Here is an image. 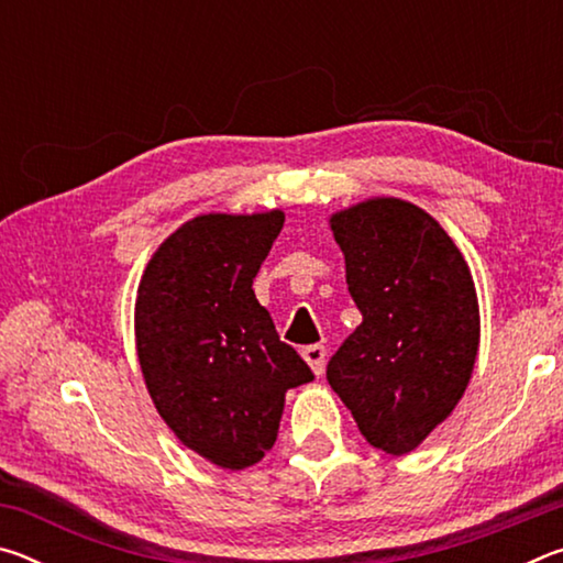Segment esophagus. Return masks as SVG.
Here are the masks:
<instances>
[{
    "label": "esophagus",
    "instance_id": "34e87169",
    "mask_svg": "<svg viewBox=\"0 0 563 563\" xmlns=\"http://www.w3.org/2000/svg\"><path fill=\"white\" fill-rule=\"evenodd\" d=\"M302 360L308 362L312 373H316V377H322V373H325V362H328V350L322 345H308L302 350Z\"/></svg>",
    "mask_w": 563,
    "mask_h": 563
}]
</instances>
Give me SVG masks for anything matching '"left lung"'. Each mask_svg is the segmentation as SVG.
I'll use <instances>...</instances> for the list:
<instances>
[{
	"mask_svg": "<svg viewBox=\"0 0 563 563\" xmlns=\"http://www.w3.org/2000/svg\"><path fill=\"white\" fill-rule=\"evenodd\" d=\"M362 322L328 362V383L365 440L409 454L460 405L479 350L472 271L437 218L395 196L330 218Z\"/></svg>",
	"mask_w": 563,
	"mask_h": 563,
	"instance_id": "left-lung-1",
	"label": "left lung"
}]
</instances>
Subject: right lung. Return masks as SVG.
<instances>
[{
  "mask_svg": "<svg viewBox=\"0 0 563 563\" xmlns=\"http://www.w3.org/2000/svg\"><path fill=\"white\" fill-rule=\"evenodd\" d=\"M283 223L280 208L190 218L136 290V355L156 412L221 470L258 464L278 440L285 393L312 379L253 292Z\"/></svg>",
  "mask_w": 563,
  "mask_h": 563,
  "instance_id": "obj_1",
  "label": "right lung"
}]
</instances>
